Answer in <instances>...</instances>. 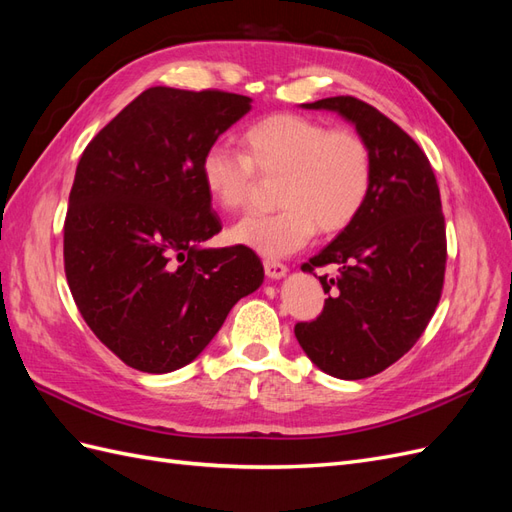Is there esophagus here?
I'll return each mask as SVG.
<instances>
[{"instance_id":"esophagus-1","label":"esophagus","mask_w":512,"mask_h":512,"mask_svg":"<svg viewBox=\"0 0 512 512\" xmlns=\"http://www.w3.org/2000/svg\"><path fill=\"white\" fill-rule=\"evenodd\" d=\"M265 273L269 280H282V277H286L288 273V267L277 260H265Z\"/></svg>"}]
</instances>
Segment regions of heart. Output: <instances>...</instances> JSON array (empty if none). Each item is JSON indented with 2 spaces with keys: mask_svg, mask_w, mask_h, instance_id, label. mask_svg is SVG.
<instances>
[{
  "mask_svg": "<svg viewBox=\"0 0 512 512\" xmlns=\"http://www.w3.org/2000/svg\"><path fill=\"white\" fill-rule=\"evenodd\" d=\"M245 156L213 145L200 160V179L215 205L239 211L250 205L256 175L280 177L273 215H250L230 228V239L282 258L301 250L316 228L335 235L348 228L374 185L369 145L352 130H331L303 115L260 119L241 136Z\"/></svg>",
  "mask_w": 512,
  "mask_h": 512,
  "instance_id": "heart-1",
  "label": "heart"
}]
</instances>
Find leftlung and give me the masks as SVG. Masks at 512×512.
Returning a JSON list of instances; mask_svg holds the SVG:
<instances>
[{"label":"left lung","instance_id":"left-lung-1","mask_svg":"<svg viewBox=\"0 0 512 512\" xmlns=\"http://www.w3.org/2000/svg\"><path fill=\"white\" fill-rule=\"evenodd\" d=\"M301 108L352 123L374 160V185L359 218L303 265L307 273L337 265L335 280L320 277L324 292L337 290L314 322L294 327L324 374L361 380L401 359L436 312L446 267L440 190L421 147L374 106L337 96Z\"/></svg>","mask_w":512,"mask_h":512}]
</instances>
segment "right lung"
I'll return each instance as SVG.
<instances>
[{
  "instance_id": "obj_1",
  "label": "right lung",
  "mask_w": 512,
  "mask_h": 512,
  "mask_svg": "<svg viewBox=\"0 0 512 512\" xmlns=\"http://www.w3.org/2000/svg\"><path fill=\"white\" fill-rule=\"evenodd\" d=\"M252 98L151 87L104 126L76 166L64 226L72 297L100 342L147 374L192 363L265 280L222 230L200 160Z\"/></svg>"
}]
</instances>
